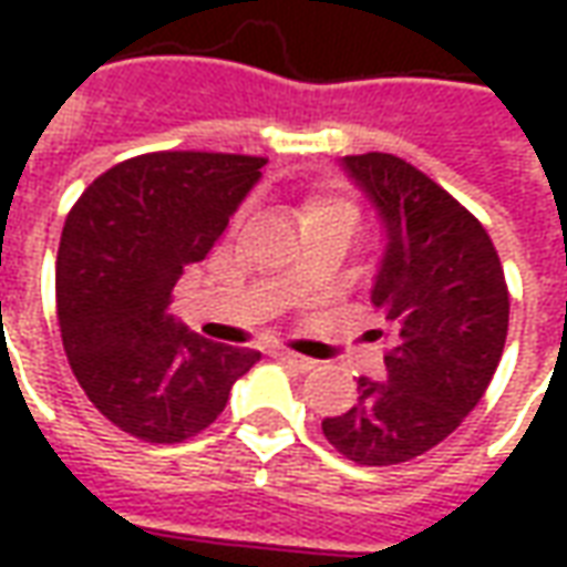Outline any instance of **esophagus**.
Returning a JSON list of instances; mask_svg holds the SVG:
<instances>
[{"label": "esophagus", "mask_w": 567, "mask_h": 567, "mask_svg": "<svg viewBox=\"0 0 567 567\" xmlns=\"http://www.w3.org/2000/svg\"><path fill=\"white\" fill-rule=\"evenodd\" d=\"M276 358H279L282 364H288L291 370H300V373H307V370L316 368V361H312V358L297 355V352H285V349L282 352H276Z\"/></svg>", "instance_id": "1"}]
</instances>
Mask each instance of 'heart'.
I'll list each match as a JSON object with an SVG mask.
<instances>
[{
    "label": "heart",
    "instance_id": "1",
    "mask_svg": "<svg viewBox=\"0 0 567 567\" xmlns=\"http://www.w3.org/2000/svg\"><path fill=\"white\" fill-rule=\"evenodd\" d=\"M355 203L343 194H316L303 203V221H324V218H352L355 221Z\"/></svg>",
    "mask_w": 567,
    "mask_h": 567
}]
</instances>
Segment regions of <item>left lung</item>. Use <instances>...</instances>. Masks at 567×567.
<instances>
[{
	"mask_svg": "<svg viewBox=\"0 0 567 567\" xmlns=\"http://www.w3.org/2000/svg\"><path fill=\"white\" fill-rule=\"evenodd\" d=\"M385 224L373 307L385 316V380L321 422L349 462L389 467L434 450L480 404L498 370L511 291L486 227L450 190L394 154L343 157Z\"/></svg>",
	"mask_w": 567,
	"mask_h": 567,
	"instance_id": "obj_1",
	"label": "left lung"
}]
</instances>
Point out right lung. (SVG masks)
<instances>
[{
	"instance_id": "add662e5",
	"label": "right lung",
	"mask_w": 567,
	"mask_h": 567,
	"mask_svg": "<svg viewBox=\"0 0 567 567\" xmlns=\"http://www.w3.org/2000/svg\"><path fill=\"white\" fill-rule=\"evenodd\" d=\"M264 163L218 151L140 154L100 175L69 212L56 251L60 337L91 404L130 437H197L260 361L190 333L169 303Z\"/></svg>"
}]
</instances>
